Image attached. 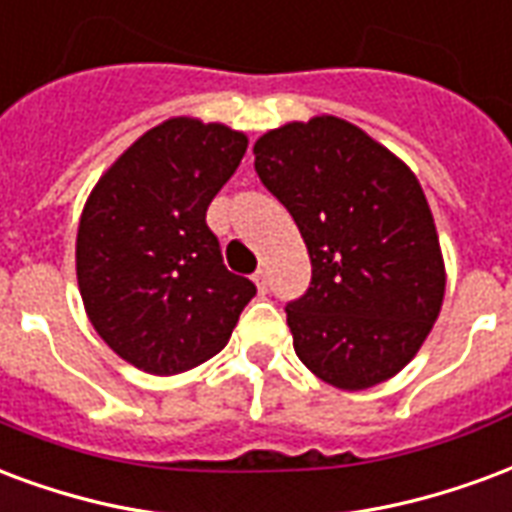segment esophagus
Masks as SVG:
<instances>
[{"mask_svg":"<svg viewBox=\"0 0 512 512\" xmlns=\"http://www.w3.org/2000/svg\"><path fill=\"white\" fill-rule=\"evenodd\" d=\"M252 282H255L260 293H266V290H268V276H266V271H263V268H260V271H255Z\"/></svg>","mask_w":512,"mask_h":512,"instance_id":"34e87169","label":"esophagus"}]
</instances>
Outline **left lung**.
Returning a JSON list of instances; mask_svg holds the SVG:
<instances>
[{
  "instance_id": "obj_1",
  "label": "left lung",
  "mask_w": 512,
  "mask_h": 512,
  "mask_svg": "<svg viewBox=\"0 0 512 512\" xmlns=\"http://www.w3.org/2000/svg\"><path fill=\"white\" fill-rule=\"evenodd\" d=\"M255 170L312 260L309 290L285 309L295 355L342 391L391 380L426 342L445 298L437 227L415 173L336 116L257 138Z\"/></svg>"
}]
</instances>
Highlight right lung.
<instances>
[{
    "mask_svg": "<svg viewBox=\"0 0 512 512\" xmlns=\"http://www.w3.org/2000/svg\"><path fill=\"white\" fill-rule=\"evenodd\" d=\"M246 135L168 119L140 135L86 200L75 271L94 331L149 374L217 355L257 287L230 274L206 211L236 173Z\"/></svg>",
    "mask_w": 512,
    "mask_h": 512,
    "instance_id": "add662e5",
    "label": "right lung"
}]
</instances>
